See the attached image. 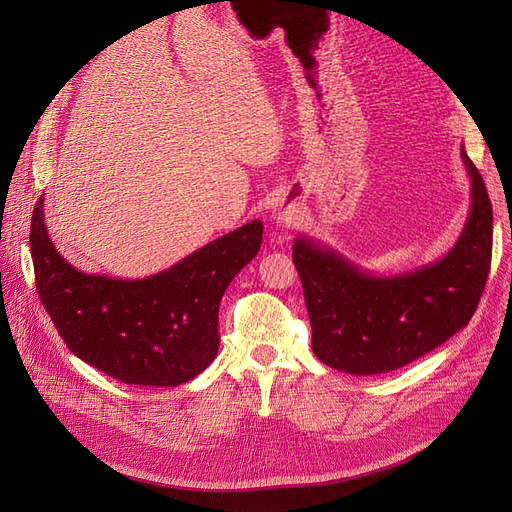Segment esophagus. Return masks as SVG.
Here are the masks:
<instances>
[{
	"instance_id": "1",
	"label": "esophagus",
	"mask_w": 512,
	"mask_h": 512,
	"mask_svg": "<svg viewBox=\"0 0 512 512\" xmlns=\"http://www.w3.org/2000/svg\"><path fill=\"white\" fill-rule=\"evenodd\" d=\"M305 218V201L303 197H292V195H284L280 197L276 211H274V220L278 226L282 228H294L299 226Z\"/></svg>"
}]
</instances>
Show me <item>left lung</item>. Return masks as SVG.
<instances>
[{"label":"left lung","instance_id":"obj_1","mask_svg":"<svg viewBox=\"0 0 512 512\" xmlns=\"http://www.w3.org/2000/svg\"><path fill=\"white\" fill-rule=\"evenodd\" d=\"M471 176L467 224L448 255L419 270L375 278L307 236L292 245L321 363L355 375L386 373L446 342L469 324L492 263V203L463 149Z\"/></svg>","mask_w":512,"mask_h":512}]
</instances>
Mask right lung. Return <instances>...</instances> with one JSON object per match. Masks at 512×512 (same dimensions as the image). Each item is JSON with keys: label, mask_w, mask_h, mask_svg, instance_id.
Returning a JSON list of instances; mask_svg holds the SVG:
<instances>
[{"label": "right lung", "mask_w": 512, "mask_h": 512, "mask_svg": "<svg viewBox=\"0 0 512 512\" xmlns=\"http://www.w3.org/2000/svg\"><path fill=\"white\" fill-rule=\"evenodd\" d=\"M259 220L215 238L143 280L78 272L58 249L43 218V197L31 222V255L39 299L70 351L137 386H180L218 355V311L232 278L259 251Z\"/></svg>", "instance_id": "add662e5"}]
</instances>
